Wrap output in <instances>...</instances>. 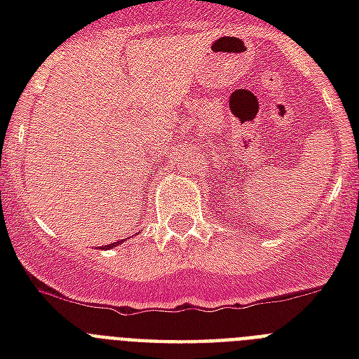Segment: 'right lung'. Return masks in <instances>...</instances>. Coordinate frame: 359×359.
<instances>
[{
    "instance_id": "obj_1",
    "label": "right lung",
    "mask_w": 359,
    "mask_h": 359,
    "mask_svg": "<svg viewBox=\"0 0 359 359\" xmlns=\"http://www.w3.org/2000/svg\"><path fill=\"white\" fill-rule=\"evenodd\" d=\"M117 244H121V242H117ZM117 244H108V245H104L102 250H109V248H115Z\"/></svg>"
}]
</instances>
